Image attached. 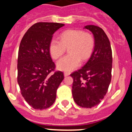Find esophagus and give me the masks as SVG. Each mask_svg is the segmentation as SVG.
Returning <instances> with one entry per match:
<instances>
[{"instance_id":"obj_1","label":"esophagus","mask_w":132,"mask_h":132,"mask_svg":"<svg viewBox=\"0 0 132 132\" xmlns=\"http://www.w3.org/2000/svg\"><path fill=\"white\" fill-rule=\"evenodd\" d=\"M69 75H70L69 72H65V73H64V75H65V77L69 76Z\"/></svg>"}]
</instances>
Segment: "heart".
I'll return each mask as SVG.
<instances>
[{
	"mask_svg": "<svg viewBox=\"0 0 132 132\" xmlns=\"http://www.w3.org/2000/svg\"><path fill=\"white\" fill-rule=\"evenodd\" d=\"M69 47V55L65 56L57 62L59 70L70 72L80 65L81 59L86 60L94 49V39L90 34L82 30H68L60 35V40L52 38L49 44V52L53 59L62 55L65 47Z\"/></svg>",
	"mask_w": 132,
	"mask_h": 132,
	"instance_id": "heart-1",
	"label": "heart"
}]
</instances>
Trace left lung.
Masks as SVG:
<instances>
[{"label": "left lung", "mask_w": 132, "mask_h": 132, "mask_svg": "<svg viewBox=\"0 0 132 132\" xmlns=\"http://www.w3.org/2000/svg\"><path fill=\"white\" fill-rule=\"evenodd\" d=\"M93 33L94 47L87 63L75 71L72 94L77 105L90 108L98 105L108 91L112 77V53L110 43L101 28L94 25L85 26Z\"/></svg>", "instance_id": "left-lung-1"}]
</instances>
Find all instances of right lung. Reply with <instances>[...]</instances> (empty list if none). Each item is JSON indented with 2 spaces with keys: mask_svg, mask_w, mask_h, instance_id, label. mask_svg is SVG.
<instances>
[{
  "mask_svg": "<svg viewBox=\"0 0 132 132\" xmlns=\"http://www.w3.org/2000/svg\"><path fill=\"white\" fill-rule=\"evenodd\" d=\"M63 24L38 22L26 32L20 44L18 83L21 94L36 110L49 108L54 103L56 92L63 80V73L56 71L49 52L53 34Z\"/></svg>",
  "mask_w": 132,
  "mask_h": 132,
  "instance_id": "add662e5",
  "label": "right lung"
}]
</instances>
